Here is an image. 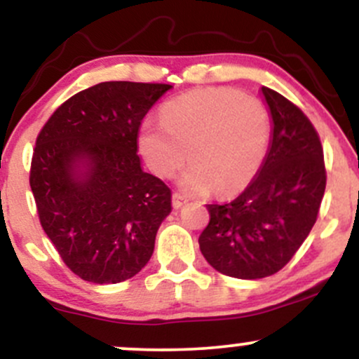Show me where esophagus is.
<instances>
[{
	"mask_svg": "<svg viewBox=\"0 0 359 359\" xmlns=\"http://www.w3.org/2000/svg\"><path fill=\"white\" fill-rule=\"evenodd\" d=\"M185 203H187V199L184 196H180V194H174L172 196V205H174V209H180Z\"/></svg>",
	"mask_w": 359,
	"mask_h": 359,
	"instance_id": "1",
	"label": "esophagus"
}]
</instances>
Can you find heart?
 I'll use <instances>...</instances> for the list:
<instances>
[{
    "mask_svg": "<svg viewBox=\"0 0 359 359\" xmlns=\"http://www.w3.org/2000/svg\"><path fill=\"white\" fill-rule=\"evenodd\" d=\"M162 123L147 121L138 135L155 175L172 177L189 158L180 189L189 194L241 191L265 158L271 118L265 102L240 90L196 89L165 102Z\"/></svg>",
    "mask_w": 359,
    "mask_h": 359,
    "instance_id": "heart-1",
    "label": "heart"
}]
</instances>
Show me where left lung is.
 Wrapping results in <instances>:
<instances>
[{"mask_svg":"<svg viewBox=\"0 0 359 359\" xmlns=\"http://www.w3.org/2000/svg\"><path fill=\"white\" fill-rule=\"evenodd\" d=\"M271 135L257 175L231 203L208 204L199 236L209 265L243 280L265 278L290 262L311 233L325 191L324 154L306 114L263 86Z\"/></svg>","mask_w":359,"mask_h":359,"instance_id":"left-lung-1","label":"left lung"}]
</instances>
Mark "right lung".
<instances>
[{"label":"right lung","mask_w":359,"mask_h":359,"mask_svg":"<svg viewBox=\"0 0 359 359\" xmlns=\"http://www.w3.org/2000/svg\"><path fill=\"white\" fill-rule=\"evenodd\" d=\"M170 84L111 81L81 90L45 123L30 187L48 240L77 277H135L172 211V192L142 168L143 118Z\"/></svg>","instance_id":"add662e5"}]
</instances>
